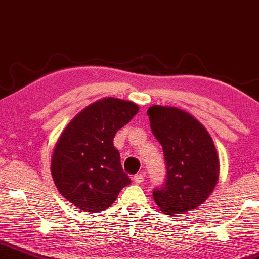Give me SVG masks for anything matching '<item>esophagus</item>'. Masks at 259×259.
<instances>
[{
  "mask_svg": "<svg viewBox=\"0 0 259 259\" xmlns=\"http://www.w3.org/2000/svg\"><path fill=\"white\" fill-rule=\"evenodd\" d=\"M133 180H134V182H135V184L140 185V184H142V182L144 181V177H143L142 174H136L135 177L133 178Z\"/></svg>",
  "mask_w": 259,
  "mask_h": 259,
  "instance_id": "obj_1",
  "label": "esophagus"
}]
</instances>
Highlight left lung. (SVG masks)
I'll return each instance as SVG.
<instances>
[{
	"label": "left lung",
	"instance_id": "obj_1",
	"mask_svg": "<svg viewBox=\"0 0 259 259\" xmlns=\"http://www.w3.org/2000/svg\"><path fill=\"white\" fill-rule=\"evenodd\" d=\"M150 129L163 149L167 179L155 189L164 214H185L202 205L219 179V157L206 127L191 113L173 106L148 109Z\"/></svg>",
	"mask_w": 259,
	"mask_h": 259
}]
</instances>
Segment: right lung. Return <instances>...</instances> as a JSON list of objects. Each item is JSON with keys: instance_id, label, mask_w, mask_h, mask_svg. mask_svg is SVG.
<instances>
[{"instance_id": "obj_1", "label": "right lung", "mask_w": 259, "mask_h": 259, "mask_svg": "<svg viewBox=\"0 0 259 259\" xmlns=\"http://www.w3.org/2000/svg\"><path fill=\"white\" fill-rule=\"evenodd\" d=\"M139 110L129 101L99 99L75 115L61 133L51 171L58 191L75 207L90 213L105 211L130 185L113 137Z\"/></svg>"}]
</instances>
